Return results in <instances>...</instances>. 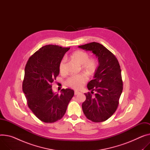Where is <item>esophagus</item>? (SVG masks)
<instances>
[{
	"label": "esophagus",
	"mask_w": 150,
	"mask_h": 150,
	"mask_svg": "<svg viewBox=\"0 0 150 150\" xmlns=\"http://www.w3.org/2000/svg\"><path fill=\"white\" fill-rule=\"evenodd\" d=\"M79 94H80V92L79 91H74V95L75 96H76V95H77Z\"/></svg>",
	"instance_id": "obj_1"
}]
</instances>
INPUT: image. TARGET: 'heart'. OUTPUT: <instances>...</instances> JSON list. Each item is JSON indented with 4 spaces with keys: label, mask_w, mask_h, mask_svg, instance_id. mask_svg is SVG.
I'll return each mask as SVG.
<instances>
[{
    "label": "heart",
    "mask_w": 150,
    "mask_h": 150,
    "mask_svg": "<svg viewBox=\"0 0 150 150\" xmlns=\"http://www.w3.org/2000/svg\"><path fill=\"white\" fill-rule=\"evenodd\" d=\"M71 57L76 61L83 70L89 74H92L96 71L98 64L96 59H89V54L83 51H76L74 52ZM66 59L65 57L62 58L59 63V69L61 73H64L65 71ZM87 77L83 74L72 76L67 80V84L74 89H80L87 81Z\"/></svg>",
    "instance_id": "obj_1"
}]
</instances>
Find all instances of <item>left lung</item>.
Listing matches in <instances>:
<instances>
[{"instance_id":"left-lung-1","label":"left lung","mask_w":150,"mask_h":150,"mask_svg":"<svg viewBox=\"0 0 150 150\" xmlns=\"http://www.w3.org/2000/svg\"><path fill=\"white\" fill-rule=\"evenodd\" d=\"M90 51L98 58V66L94 79L87 85L90 93L85 94L86 100L82 103V110L86 118L95 122L109 119L116 111L122 91L120 65L117 57L102 44L93 42L78 46Z\"/></svg>"}]
</instances>
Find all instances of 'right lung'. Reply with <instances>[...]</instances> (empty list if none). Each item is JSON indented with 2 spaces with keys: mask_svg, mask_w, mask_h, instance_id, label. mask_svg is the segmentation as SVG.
<instances>
[{
  "mask_svg": "<svg viewBox=\"0 0 150 150\" xmlns=\"http://www.w3.org/2000/svg\"><path fill=\"white\" fill-rule=\"evenodd\" d=\"M70 48L46 45L32 55L26 65L23 91L34 115L44 122H54L65 115L74 91L62 89L59 95L52 83L59 74V65Z\"/></svg>",
  "mask_w": 150,
  "mask_h": 150,
  "instance_id": "add662e5",
  "label": "right lung"
}]
</instances>
